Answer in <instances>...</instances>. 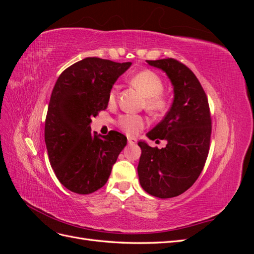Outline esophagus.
<instances>
[{
  "instance_id": "obj_1",
  "label": "esophagus",
  "mask_w": 254,
  "mask_h": 254,
  "mask_svg": "<svg viewBox=\"0 0 254 254\" xmlns=\"http://www.w3.org/2000/svg\"><path fill=\"white\" fill-rule=\"evenodd\" d=\"M127 141H128V145H130V146H133V145L136 144V140L134 139V137L128 136V137H127Z\"/></svg>"
}]
</instances>
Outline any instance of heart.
Wrapping results in <instances>:
<instances>
[{"label": "heart", "instance_id": "1", "mask_svg": "<svg viewBox=\"0 0 254 254\" xmlns=\"http://www.w3.org/2000/svg\"><path fill=\"white\" fill-rule=\"evenodd\" d=\"M130 82L139 89L144 97L145 109L150 113L158 114L165 110L167 99L163 94L164 84L160 76L150 70H143L134 74ZM118 95L117 87H113L109 93V102L113 103ZM146 124L145 119L140 114L125 113L117 120V125L128 134H136Z\"/></svg>", "mask_w": 254, "mask_h": 254}]
</instances>
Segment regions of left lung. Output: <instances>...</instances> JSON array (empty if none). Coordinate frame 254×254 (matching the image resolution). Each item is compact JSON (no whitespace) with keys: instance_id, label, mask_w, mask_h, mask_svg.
<instances>
[{"instance_id":"obj_1","label":"left lung","mask_w":254,"mask_h":254,"mask_svg":"<svg viewBox=\"0 0 254 254\" xmlns=\"http://www.w3.org/2000/svg\"><path fill=\"white\" fill-rule=\"evenodd\" d=\"M163 70L174 86V102L164 119L147 136L165 140L159 149L139 142L142 149L137 174L141 187L158 198L179 196L201 174L209 155L212 119L205 92L196 75L174 58L146 60Z\"/></svg>"}]
</instances>
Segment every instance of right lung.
Segmentation results:
<instances>
[{"mask_svg": "<svg viewBox=\"0 0 254 254\" xmlns=\"http://www.w3.org/2000/svg\"><path fill=\"white\" fill-rule=\"evenodd\" d=\"M130 65L84 58L65 68L52 91L45 144L57 179L73 193L86 195L103 188L127 144L115 130L103 136L92 132L90 123L107 109L113 83Z\"/></svg>", "mask_w": 254, "mask_h": 254, "instance_id": "1", "label": "right lung"}]
</instances>
